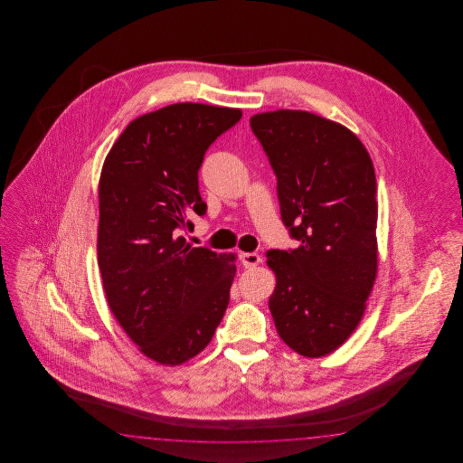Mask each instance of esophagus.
I'll list each match as a JSON object with an SVG mask.
<instances>
[{
    "instance_id": "esophagus-1",
    "label": "esophagus",
    "mask_w": 463,
    "mask_h": 463,
    "mask_svg": "<svg viewBox=\"0 0 463 463\" xmlns=\"http://www.w3.org/2000/svg\"><path fill=\"white\" fill-rule=\"evenodd\" d=\"M241 261H243L245 268H255L256 265L261 263V256L258 253H243Z\"/></svg>"
}]
</instances>
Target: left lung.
Here are the masks:
<instances>
[{
  "label": "left lung",
  "instance_id": "obj_1",
  "mask_svg": "<svg viewBox=\"0 0 463 463\" xmlns=\"http://www.w3.org/2000/svg\"><path fill=\"white\" fill-rule=\"evenodd\" d=\"M278 178L281 220L299 246L271 250L269 311L298 354H331L354 333L377 275V182L354 132L306 110L250 118Z\"/></svg>",
  "mask_w": 463,
  "mask_h": 463
}]
</instances>
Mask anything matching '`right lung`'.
Listing matches in <instances>:
<instances>
[{"instance_id": "add662e5", "label": "right lung", "mask_w": 463, "mask_h": 463, "mask_svg": "<svg viewBox=\"0 0 463 463\" xmlns=\"http://www.w3.org/2000/svg\"><path fill=\"white\" fill-rule=\"evenodd\" d=\"M240 109L178 102L134 118L99 178L98 261L109 307L138 351L180 365L202 353L225 315L236 256L190 245L205 215L198 170Z\"/></svg>"}]
</instances>
